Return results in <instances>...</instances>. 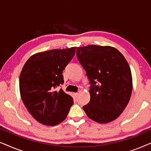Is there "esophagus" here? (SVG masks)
<instances>
[{
  "mask_svg": "<svg viewBox=\"0 0 151 151\" xmlns=\"http://www.w3.org/2000/svg\"><path fill=\"white\" fill-rule=\"evenodd\" d=\"M78 93H73V96L75 98H76V97L78 96Z\"/></svg>",
  "mask_w": 151,
  "mask_h": 151,
  "instance_id": "obj_1",
  "label": "esophagus"
}]
</instances>
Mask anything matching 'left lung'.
<instances>
[{
	"instance_id": "obj_1",
	"label": "left lung",
	"mask_w": 151,
	"mask_h": 151,
	"mask_svg": "<svg viewBox=\"0 0 151 151\" xmlns=\"http://www.w3.org/2000/svg\"><path fill=\"white\" fill-rule=\"evenodd\" d=\"M78 60L90 84L91 99L83 109L90 119L108 123L117 118L131 98L133 82L129 63L114 47H78Z\"/></svg>"
}]
</instances>
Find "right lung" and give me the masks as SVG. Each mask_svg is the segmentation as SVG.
<instances>
[{
  "mask_svg": "<svg viewBox=\"0 0 151 151\" xmlns=\"http://www.w3.org/2000/svg\"><path fill=\"white\" fill-rule=\"evenodd\" d=\"M76 47L53 49L33 55L22 68L19 79L21 99L33 117L45 125L64 121L73 98L57 88L64 83L63 70L73 58Z\"/></svg>",
  "mask_w": 151,
  "mask_h": 151,
  "instance_id": "right-lung-1",
  "label": "right lung"
}]
</instances>
